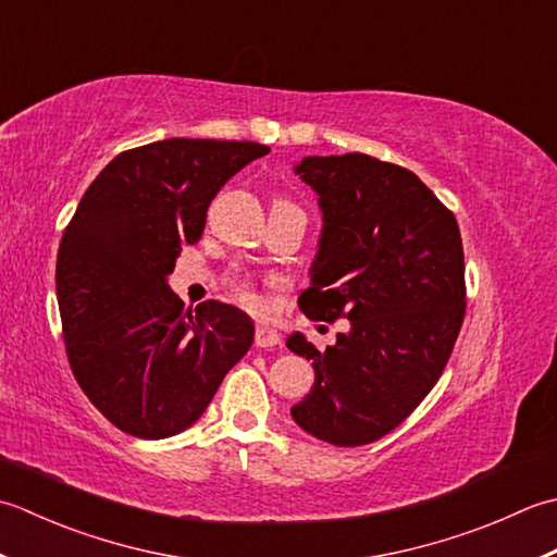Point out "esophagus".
<instances>
[{"label": "esophagus", "mask_w": 557, "mask_h": 557, "mask_svg": "<svg viewBox=\"0 0 557 557\" xmlns=\"http://www.w3.org/2000/svg\"><path fill=\"white\" fill-rule=\"evenodd\" d=\"M255 344L259 348H271V346H278L281 344V336L276 329H271L267 324H259L257 332H255Z\"/></svg>", "instance_id": "1"}]
</instances>
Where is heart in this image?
<instances>
[{
  "instance_id": "b5f03b06",
  "label": "heart",
  "mask_w": 557,
  "mask_h": 557,
  "mask_svg": "<svg viewBox=\"0 0 557 557\" xmlns=\"http://www.w3.org/2000/svg\"><path fill=\"white\" fill-rule=\"evenodd\" d=\"M237 295H240V300L247 302V305H257L259 302V295L255 293L252 283H249V281L237 283Z\"/></svg>"
}]
</instances>
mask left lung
<instances>
[{
    "instance_id": "obj_1",
    "label": "left lung",
    "mask_w": 557,
    "mask_h": 557,
    "mask_svg": "<svg viewBox=\"0 0 557 557\" xmlns=\"http://www.w3.org/2000/svg\"><path fill=\"white\" fill-rule=\"evenodd\" d=\"M293 170L322 211L300 310L324 322L346 317L348 332L324 350L300 332L288 336L314 368L290 416L329 445H368L411 416L447 366L467 308L459 225L401 165L346 153L305 156Z\"/></svg>"
}]
</instances>
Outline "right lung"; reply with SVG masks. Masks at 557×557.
<instances>
[{
	"mask_svg": "<svg viewBox=\"0 0 557 557\" xmlns=\"http://www.w3.org/2000/svg\"><path fill=\"white\" fill-rule=\"evenodd\" d=\"M269 146L165 139L100 170L57 252V302L78 387L122 433L163 440L195 425L255 322L219 300L197 317L170 290L185 245L199 243L211 199Z\"/></svg>",
	"mask_w": 557,
	"mask_h": 557,
	"instance_id": "right-lung-1",
	"label": "right lung"
}]
</instances>
